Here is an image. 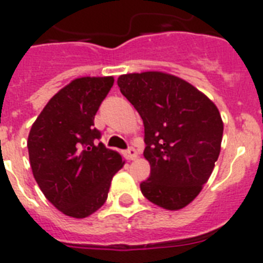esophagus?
<instances>
[{
    "instance_id": "34e87169",
    "label": "esophagus",
    "mask_w": 263,
    "mask_h": 263,
    "mask_svg": "<svg viewBox=\"0 0 263 263\" xmlns=\"http://www.w3.org/2000/svg\"><path fill=\"white\" fill-rule=\"evenodd\" d=\"M125 156L128 160H135L138 159V151L135 149V148H128V149L125 151Z\"/></svg>"
}]
</instances>
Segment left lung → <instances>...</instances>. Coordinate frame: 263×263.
<instances>
[{"label": "left lung", "mask_w": 263, "mask_h": 263, "mask_svg": "<svg viewBox=\"0 0 263 263\" xmlns=\"http://www.w3.org/2000/svg\"><path fill=\"white\" fill-rule=\"evenodd\" d=\"M118 86L144 123L143 155L151 175L140 184L141 193L168 211L185 208L209 180L220 155V111L195 86L166 72L120 75Z\"/></svg>", "instance_id": "obj_1"}]
</instances>
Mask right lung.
<instances>
[{"instance_id":"obj_1","label":"right lung","mask_w":263,"mask_h":263,"mask_svg":"<svg viewBox=\"0 0 263 263\" xmlns=\"http://www.w3.org/2000/svg\"><path fill=\"white\" fill-rule=\"evenodd\" d=\"M112 77H82L47 102L33 123L27 149L34 179L58 211L84 218L106 202L114 175L124 165L116 151L98 143L93 118Z\"/></svg>"}]
</instances>
